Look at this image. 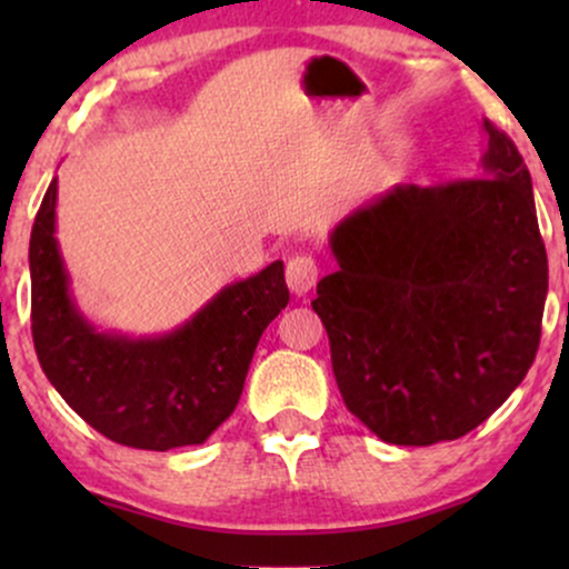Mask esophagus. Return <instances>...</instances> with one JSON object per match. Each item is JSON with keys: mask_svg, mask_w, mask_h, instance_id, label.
<instances>
[{"mask_svg": "<svg viewBox=\"0 0 569 569\" xmlns=\"http://www.w3.org/2000/svg\"><path fill=\"white\" fill-rule=\"evenodd\" d=\"M318 276H321L318 262L312 257H307V253H297V257H291L289 264H286V283H289V289L293 293H299V297L318 283Z\"/></svg>", "mask_w": 569, "mask_h": 569, "instance_id": "obj_1", "label": "esophagus"}]
</instances>
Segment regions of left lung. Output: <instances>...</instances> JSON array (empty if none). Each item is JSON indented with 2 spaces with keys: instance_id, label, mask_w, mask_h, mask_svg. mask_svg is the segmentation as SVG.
<instances>
[{
  "instance_id": "8db88e82",
  "label": "left lung",
  "mask_w": 569,
  "mask_h": 569,
  "mask_svg": "<svg viewBox=\"0 0 569 569\" xmlns=\"http://www.w3.org/2000/svg\"><path fill=\"white\" fill-rule=\"evenodd\" d=\"M476 179L398 184L331 232L339 270L312 310L339 393L382 441L430 447L471 433L530 371L548 259L532 179L485 120Z\"/></svg>"
}]
</instances>
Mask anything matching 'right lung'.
<instances>
[{
    "label": "right lung",
    "mask_w": 569,
    "mask_h": 569,
    "mask_svg": "<svg viewBox=\"0 0 569 569\" xmlns=\"http://www.w3.org/2000/svg\"><path fill=\"white\" fill-rule=\"evenodd\" d=\"M58 181L31 227V337L48 380L114 443L168 452L202 443L238 407L259 337L289 305L283 262L224 286L166 337L98 331L69 293L56 240Z\"/></svg>",
    "instance_id": "obj_1"
}]
</instances>
